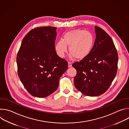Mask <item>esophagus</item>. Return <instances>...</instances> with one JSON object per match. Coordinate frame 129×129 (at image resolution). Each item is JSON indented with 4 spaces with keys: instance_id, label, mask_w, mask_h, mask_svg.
Listing matches in <instances>:
<instances>
[{
    "instance_id": "34e87169",
    "label": "esophagus",
    "mask_w": 129,
    "mask_h": 129,
    "mask_svg": "<svg viewBox=\"0 0 129 129\" xmlns=\"http://www.w3.org/2000/svg\"><path fill=\"white\" fill-rule=\"evenodd\" d=\"M68 67H71L72 66V64L70 62H68Z\"/></svg>"
}]
</instances>
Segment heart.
<instances>
[{"label": "heart", "instance_id": "b5f03b06", "mask_svg": "<svg viewBox=\"0 0 129 129\" xmlns=\"http://www.w3.org/2000/svg\"><path fill=\"white\" fill-rule=\"evenodd\" d=\"M94 37L91 32L81 29L69 31L63 36V39L57 42L55 49L58 56L63 58L67 52V47L71 53L70 57L82 60L91 52L94 45Z\"/></svg>", "mask_w": 129, "mask_h": 129}]
</instances>
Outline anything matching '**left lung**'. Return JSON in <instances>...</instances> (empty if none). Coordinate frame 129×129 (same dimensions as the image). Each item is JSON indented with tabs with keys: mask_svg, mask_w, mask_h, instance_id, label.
I'll use <instances>...</instances> for the list:
<instances>
[{
	"mask_svg": "<svg viewBox=\"0 0 129 129\" xmlns=\"http://www.w3.org/2000/svg\"><path fill=\"white\" fill-rule=\"evenodd\" d=\"M96 38L91 52L72 64L77 71L76 88L85 95L97 96L108 89L117 71L118 54L113 41L101 28L95 26Z\"/></svg>",
	"mask_w": 129,
	"mask_h": 129,
	"instance_id": "obj_1",
	"label": "left lung"
}]
</instances>
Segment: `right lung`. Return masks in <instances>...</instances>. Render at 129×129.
<instances>
[{
    "label": "right lung",
    "mask_w": 129,
    "mask_h": 129,
    "mask_svg": "<svg viewBox=\"0 0 129 129\" xmlns=\"http://www.w3.org/2000/svg\"><path fill=\"white\" fill-rule=\"evenodd\" d=\"M56 27H37L24 37L17 56L18 74L30 94L45 98L56 91L67 62L56 52Z\"/></svg>",
    "instance_id": "1"
}]
</instances>
